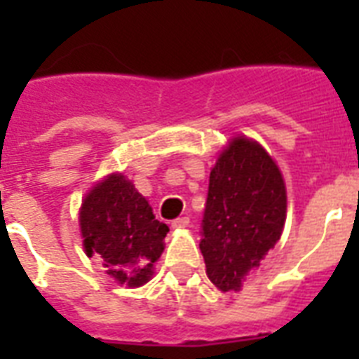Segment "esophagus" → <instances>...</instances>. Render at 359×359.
Listing matches in <instances>:
<instances>
[{
	"instance_id": "esophagus-1",
	"label": "esophagus",
	"mask_w": 359,
	"mask_h": 359,
	"mask_svg": "<svg viewBox=\"0 0 359 359\" xmlns=\"http://www.w3.org/2000/svg\"><path fill=\"white\" fill-rule=\"evenodd\" d=\"M188 225H190V218H186V216L171 222V227H173V229H184V227H188Z\"/></svg>"
}]
</instances>
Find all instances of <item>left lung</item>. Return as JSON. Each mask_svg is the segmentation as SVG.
<instances>
[{
    "label": "left lung",
    "instance_id": "1",
    "mask_svg": "<svg viewBox=\"0 0 359 359\" xmlns=\"http://www.w3.org/2000/svg\"><path fill=\"white\" fill-rule=\"evenodd\" d=\"M287 214L283 177L255 141L236 137L210 171L201 222L207 276L219 290H240L281 236Z\"/></svg>",
    "mask_w": 359,
    "mask_h": 359
}]
</instances>
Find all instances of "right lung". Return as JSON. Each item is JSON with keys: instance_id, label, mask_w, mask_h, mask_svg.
Here are the masks:
<instances>
[{"instance_id": "obj_1", "label": "right lung", "mask_w": 359, "mask_h": 359, "mask_svg": "<svg viewBox=\"0 0 359 359\" xmlns=\"http://www.w3.org/2000/svg\"><path fill=\"white\" fill-rule=\"evenodd\" d=\"M80 227L87 255L100 257L106 272L128 287L151 279L169 231L123 175H109L93 188L81 205Z\"/></svg>"}]
</instances>
